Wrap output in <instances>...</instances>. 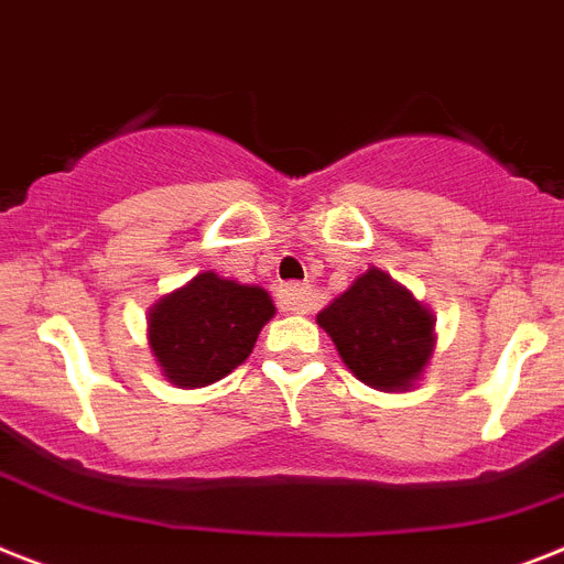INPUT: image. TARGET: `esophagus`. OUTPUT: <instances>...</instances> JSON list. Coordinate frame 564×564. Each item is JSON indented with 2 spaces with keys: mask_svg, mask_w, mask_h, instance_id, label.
<instances>
[{
  "mask_svg": "<svg viewBox=\"0 0 564 564\" xmlns=\"http://www.w3.org/2000/svg\"><path fill=\"white\" fill-rule=\"evenodd\" d=\"M279 308L288 314H308L314 308V291L308 282H288L279 288Z\"/></svg>",
  "mask_w": 564,
  "mask_h": 564,
  "instance_id": "1",
  "label": "esophagus"
}]
</instances>
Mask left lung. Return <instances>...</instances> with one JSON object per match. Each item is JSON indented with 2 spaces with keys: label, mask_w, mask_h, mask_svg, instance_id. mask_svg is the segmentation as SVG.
I'll use <instances>...</instances> for the list:
<instances>
[{
  "label": "left lung",
  "mask_w": 564,
  "mask_h": 564,
  "mask_svg": "<svg viewBox=\"0 0 564 564\" xmlns=\"http://www.w3.org/2000/svg\"><path fill=\"white\" fill-rule=\"evenodd\" d=\"M316 323L357 380L383 392L415 386L435 348L430 308L377 268L357 276L355 285L316 314Z\"/></svg>",
  "instance_id": "8db88e82"
}]
</instances>
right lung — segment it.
<instances>
[{
	"instance_id": "add662e5",
	"label": "right lung",
	"mask_w": 564,
	"mask_h": 564,
	"mask_svg": "<svg viewBox=\"0 0 564 564\" xmlns=\"http://www.w3.org/2000/svg\"><path fill=\"white\" fill-rule=\"evenodd\" d=\"M273 314L264 288L204 271L152 305L149 346L170 383L198 389L248 360Z\"/></svg>"
}]
</instances>
